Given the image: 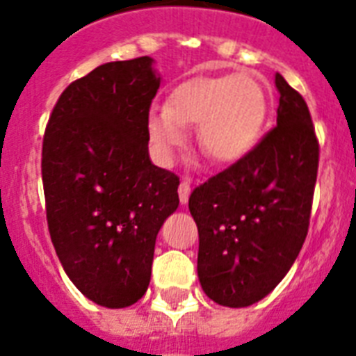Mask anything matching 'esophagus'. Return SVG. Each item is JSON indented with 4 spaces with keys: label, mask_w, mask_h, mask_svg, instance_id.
<instances>
[{
    "label": "esophagus",
    "mask_w": 356,
    "mask_h": 356,
    "mask_svg": "<svg viewBox=\"0 0 356 356\" xmlns=\"http://www.w3.org/2000/svg\"><path fill=\"white\" fill-rule=\"evenodd\" d=\"M188 195H190V179L184 177L183 181H181V184H179V200H181V203H186V201H188Z\"/></svg>",
    "instance_id": "1"
}]
</instances>
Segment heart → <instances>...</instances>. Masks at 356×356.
<instances>
[{"label": "heart", "mask_w": 356, "mask_h": 356, "mask_svg": "<svg viewBox=\"0 0 356 356\" xmlns=\"http://www.w3.org/2000/svg\"><path fill=\"white\" fill-rule=\"evenodd\" d=\"M268 122V99L251 75L195 79L179 86L168 107L151 111L147 133L156 156L170 164L200 127V145L211 161L233 164L253 149Z\"/></svg>", "instance_id": "heart-1"}]
</instances>
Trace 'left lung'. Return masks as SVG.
<instances>
[{
	"instance_id": "obj_1",
	"label": "left lung",
	"mask_w": 356,
	"mask_h": 356,
	"mask_svg": "<svg viewBox=\"0 0 356 356\" xmlns=\"http://www.w3.org/2000/svg\"><path fill=\"white\" fill-rule=\"evenodd\" d=\"M277 125L238 162L190 194L201 288L223 307L268 296L309 233L320 144L303 96L275 75Z\"/></svg>"
}]
</instances>
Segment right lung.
<instances>
[{
    "instance_id": "1",
    "label": "right lung",
    "mask_w": 356,
    "mask_h": 356,
    "mask_svg": "<svg viewBox=\"0 0 356 356\" xmlns=\"http://www.w3.org/2000/svg\"><path fill=\"white\" fill-rule=\"evenodd\" d=\"M149 57L107 63L66 86L42 142L46 218L81 293L108 309L149 286L159 229L179 207V177L151 164L147 118L161 77Z\"/></svg>"
}]
</instances>
